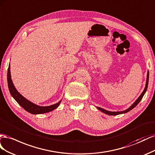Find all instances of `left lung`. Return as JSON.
Returning a JSON list of instances; mask_svg holds the SVG:
<instances>
[{
  "mask_svg": "<svg viewBox=\"0 0 155 155\" xmlns=\"http://www.w3.org/2000/svg\"><path fill=\"white\" fill-rule=\"evenodd\" d=\"M148 83H149V71H147V78H146V84H145V88H144L143 92L141 93V95H140V97H138V98L136 100L135 102L133 104H132L129 108H127L125 110H123V111H120V112H111V111H108V110H104V109L101 108V107H96V108L98 109V110H99L101 112H103V113H104L106 114H107V115H110V116H117V115H119V114H125V113H127L128 112H129L130 110L133 109L136 107V106L140 102V101L141 100V99L143 98V95H145V92H146V91H147V87H148Z\"/></svg>",
  "mask_w": 155,
  "mask_h": 155,
  "instance_id": "left-lung-1",
  "label": "left lung"
}]
</instances>
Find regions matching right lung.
<instances>
[{
    "instance_id": "1",
    "label": "right lung",
    "mask_w": 155,
    "mask_h": 155,
    "mask_svg": "<svg viewBox=\"0 0 155 155\" xmlns=\"http://www.w3.org/2000/svg\"><path fill=\"white\" fill-rule=\"evenodd\" d=\"M7 80H8V86L9 88V91L11 95L13 97L16 101L21 107H23L26 111L32 114H45L52 111L54 109L58 107L61 100L56 104H52L50 106H47V107H41L31 102L29 100L26 99L20 93L16 90V88L12 82L11 78V73H10V64H9V67L8 69L7 74Z\"/></svg>"
}]
</instances>
